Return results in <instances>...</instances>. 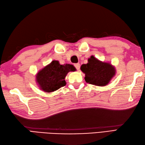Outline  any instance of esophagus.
Segmentation results:
<instances>
[{
	"mask_svg": "<svg viewBox=\"0 0 145 145\" xmlns=\"http://www.w3.org/2000/svg\"><path fill=\"white\" fill-rule=\"evenodd\" d=\"M74 67H75V69L77 70H80V63H75L74 64Z\"/></svg>",
	"mask_w": 145,
	"mask_h": 145,
	"instance_id": "esophagus-1",
	"label": "esophagus"
}]
</instances>
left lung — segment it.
I'll return each mask as SVG.
<instances>
[{"mask_svg":"<svg viewBox=\"0 0 145 145\" xmlns=\"http://www.w3.org/2000/svg\"><path fill=\"white\" fill-rule=\"evenodd\" d=\"M80 69L85 74L87 83L97 86H105L115 74L112 65L98 60L93 56L88 60V63L83 64Z\"/></svg>","mask_w":145,"mask_h":145,"instance_id":"left-lung-1","label":"left lung"}]
</instances>
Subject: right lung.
Wrapping results in <instances>:
<instances>
[{"label":"right lung","instance_id":"add662e5","mask_svg":"<svg viewBox=\"0 0 145 145\" xmlns=\"http://www.w3.org/2000/svg\"><path fill=\"white\" fill-rule=\"evenodd\" d=\"M75 70L72 65H60L57 60L52 62L37 73V82L42 90L52 92L66 85L65 78L70 71Z\"/></svg>","mask_w":145,"mask_h":145}]
</instances>
